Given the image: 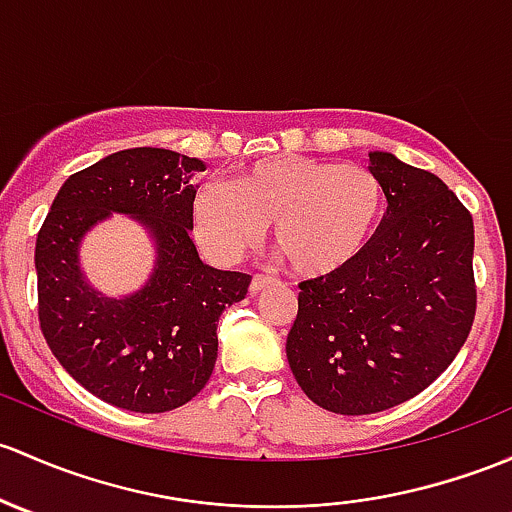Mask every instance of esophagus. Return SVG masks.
I'll return each instance as SVG.
<instances>
[{
  "label": "esophagus",
  "mask_w": 512,
  "mask_h": 512,
  "mask_svg": "<svg viewBox=\"0 0 512 512\" xmlns=\"http://www.w3.org/2000/svg\"><path fill=\"white\" fill-rule=\"evenodd\" d=\"M272 282H274V279L267 277V274H255V277H252V282H250V294L262 292V289L270 287Z\"/></svg>",
  "instance_id": "esophagus-1"
}]
</instances>
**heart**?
Wrapping results in <instances>:
<instances>
[{
	"instance_id": "obj_1",
	"label": "heart",
	"mask_w": 512,
	"mask_h": 512,
	"mask_svg": "<svg viewBox=\"0 0 512 512\" xmlns=\"http://www.w3.org/2000/svg\"><path fill=\"white\" fill-rule=\"evenodd\" d=\"M385 213V188L360 164L267 157L238 171L233 184H203L193 225L203 250L235 262L274 223L272 242L299 277H328L353 265Z\"/></svg>"
}]
</instances>
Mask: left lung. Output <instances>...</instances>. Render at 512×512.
Here are the masks:
<instances>
[{
	"instance_id": "obj_1",
	"label": "left lung",
	"mask_w": 512,
	"mask_h": 512,
	"mask_svg": "<svg viewBox=\"0 0 512 512\" xmlns=\"http://www.w3.org/2000/svg\"><path fill=\"white\" fill-rule=\"evenodd\" d=\"M387 213L346 270L299 284L294 378L336 414L407 402L444 373L476 319L473 218L432 171L370 154Z\"/></svg>"
}]
</instances>
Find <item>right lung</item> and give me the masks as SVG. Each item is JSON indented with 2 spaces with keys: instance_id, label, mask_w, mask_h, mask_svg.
<instances>
[{
  "instance_id": "obj_1",
  "label": "right lung",
  "mask_w": 512,
  "mask_h": 512,
  "mask_svg": "<svg viewBox=\"0 0 512 512\" xmlns=\"http://www.w3.org/2000/svg\"><path fill=\"white\" fill-rule=\"evenodd\" d=\"M196 171L203 161L169 149L110 154L68 176L36 238L43 338L75 383L122 410L193 400L215 368L220 314L250 287V274L203 265L188 238ZM110 212L142 217L160 245L148 287L120 302L98 298L77 270L79 238Z\"/></svg>"
}]
</instances>
